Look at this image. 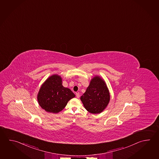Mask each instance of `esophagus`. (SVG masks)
Returning <instances> with one entry per match:
<instances>
[{
  "label": "esophagus",
  "instance_id": "34e87169",
  "mask_svg": "<svg viewBox=\"0 0 159 159\" xmlns=\"http://www.w3.org/2000/svg\"><path fill=\"white\" fill-rule=\"evenodd\" d=\"M76 96L77 98H79V97H80V94H79V93H76Z\"/></svg>",
  "mask_w": 159,
  "mask_h": 159
}]
</instances>
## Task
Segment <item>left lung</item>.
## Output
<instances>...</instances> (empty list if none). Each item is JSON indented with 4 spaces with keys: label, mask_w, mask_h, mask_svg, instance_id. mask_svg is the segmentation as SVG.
Returning a JSON list of instances; mask_svg holds the SVG:
<instances>
[{
    "label": "left lung",
    "mask_w": 159,
    "mask_h": 159,
    "mask_svg": "<svg viewBox=\"0 0 159 159\" xmlns=\"http://www.w3.org/2000/svg\"><path fill=\"white\" fill-rule=\"evenodd\" d=\"M110 99V93L105 81L97 75L91 79L86 91L80 97L85 109L92 114L102 112L107 107Z\"/></svg>",
    "instance_id": "left-lung-1"
}]
</instances>
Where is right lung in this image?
Wrapping results in <instances>:
<instances>
[{"label":"right lung","mask_w":159,"mask_h":159,"mask_svg":"<svg viewBox=\"0 0 159 159\" xmlns=\"http://www.w3.org/2000/svg\"><path fill=\"white\" fill-rule=\"evenodd\" d=\"M75 97L69 88L62 85L61 76L54 74L42 84L37 94V101L39 106L47 112L58 113Z\"/></svg>","instance_id":"1"}]
</instances>
